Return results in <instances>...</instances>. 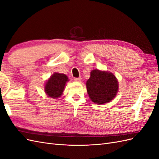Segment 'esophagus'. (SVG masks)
<instances>
[{
    "label": "esophagus",
    "mask_w": 159,
    "mask_h": 159,
    "mask_svg": "<svg viewBox=\"0 0 159 159\" xmlns=\"http://www.w3.org/2000/svg\"><path fill=\"white\" fill-rule=\"evenodd\" d=\"M81 80V77H79V78H74V81H78V82H79V81H80Z\"/></svg>",
    "instance_id": "obj_1"
}]
</instances>
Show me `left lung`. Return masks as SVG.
<instances>
[{
    "mask_svg": "<svg viewBox=\"0 0 159 159\" xmlns=\"http://www.w3.org/2000/svg\"><path fill=\"white\" fill-rule=\"evenodd\" d=\"M86 88L89 97L93 103L104 104L115 98L119 84L116 77L112 73L95 69L91 71Z\"/></svg>",
    "mask_w": 159,
    "mask_h": 159,
    "instance_id": "8db88e82",
    "label": "left lung"
}]
</instances>
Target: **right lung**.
Listing matches in <instances>:
<instances>
[{
    "label": "right lung",
    "mask_w": 159,
    "mask_h": 159,
    "mask_svg": "<svg viewBox=\"0 0 159 159\" xmlns=\"http://www.w3.org/2000/svg\"><path fill=\"white\" fill-rule=\"evenodd\" d=\"M68 81L69 80L66 75L54 73L46 81L44 87L46 93L52 98H60L63 93L66 84Z\"/></svg>",
    "instance_id": "right-lung-1"
}]
</instances>
